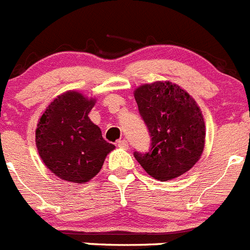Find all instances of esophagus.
<instances>
[{"label":"esophagus","mask_w":250,"mask_h":250,"mask_svg":"<svg viewBox=\"0 0 250 250\" xmlns=\"http://www.w3.org/2000/svg\"><path fill=\"white\" fill-rule=\"evenodd\" d=\"M117 146H120V148H123V149H127V148H129V143H127L125 139H121V140H119V142H117Z\"/></svg>","instance_id":"34e87169"}]
</instances>
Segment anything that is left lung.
Returning <instances> with one entry per match:
<instances>
[{
  "instance_id": "left-lung-1",
  "label": "left lung",
  "mask_w": 250,
  "mask_h": 250,
  "mask_svg": "<svg viewBox=\"0 0 250 250\" xmlns=\"http://www.w3.org/2000/svg\"><path fill=\"white\" fill-rule=\"evenodd\" d=\"M150 135L146 153L134 157L158 181L177 178L191 169L205 146V121L191 96L172 82L143 84L134 92Z\"/></svg>"
}]
</instances>
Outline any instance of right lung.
<instances>
[{
  "label": "right lung",
  "instance_id": "add662e5",
  "mask_svg": "<svg viewBox=\"0 0 250 250\" xmlns=\"http://www.w3.org/2000/svg\"><path fill=\"white\" fill-rule=\"evenodd\" d=\"M95 104L82 93L68 91L50 102L38 123L35 142L40 158L62 180L88 182L115 149L89 120Z\"/></svg>",
  "mask_w": 250,
  "mask_h": 250
}]
</instances>
